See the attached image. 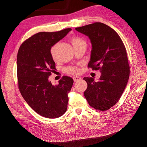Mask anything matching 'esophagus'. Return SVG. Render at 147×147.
I'll use <instances>...</instances> for the list:
<instances>
[{"mask_svg":"<svg viewBox=\"0 0 147 147\" xmlns=\"http://www.w3.org/2000/svg\"><path fill=\"white\" fill-rule=\"evenodd\" d=\"M73 79H74V80L75 82L81 80V78L79 77H77V76H76V77H73Z\"/></svg>","mask_w":147,"mask_h":147,"instance_id":"esophagus-1","label":"esophagus"}]
</instances>
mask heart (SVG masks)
I'll list each match as a JSON object with an SVG mask.
<instances>
[{"label": "heart", "instance_id": "1", "mask_svg": "<svg viewBox=\"0 0 147 147\" xmlns=\"http://www.w3.org/2000/svg\"><path fill=\"white\" fill-rule=\"evenodd\" d=\"M71 43H72L73 47L77 46L78 45H80V44L85 43V42H84V41L82 38L78 37H72V39H71ZM56 48V45H54L51 48V55L53 58L55 57V55ZM64 72L67 74H72V75L78 74L80 73V69L77 67H67L64 69Z\"/></svg>", "mask_w": 147, "mask_h": 147}]
</instances>
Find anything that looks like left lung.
<instances>
[{"instance_id": "left-lung-1", "label": "left lung", "mask_w": 147, "mask_h": 147, "mask_svg": "<svg viewBox=\"0 0 147 147\" xmlns=\"http://www.w3.org/2000/svg\"><path fill=\"white\" fill-rule=\"evenodd\" d=\"M75 29L88 36L92 44L88 67L101 72L97 82L92 77L83 78L88 84L84 97L92 108L107 110L119 100L129 77L126 48L115 30L104 23H94Z\"/></svg>"}]
</instances>
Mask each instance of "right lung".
Returning <instances> with one entry per match:
<instances>
[{
    "label": "right lung",
    "mask_w": 147,
    "mask_h": 147,
    "mask_svg": "<svg viewBox=\"0 0 147 147\" xmlns=\"http://www.w3.org/2000/svg\"><path fill=\"white\" fill-rule=\"evenodd\" d=\"M71 30L35 34L21 44L18 52L17 77L21 94L35 112L47 118H58L67 109L73 79L64 76L59 84L53 85L48 78L56 69L51 47Z\"/></svg>",
    "instance_id": "1"
}]
</instances>
